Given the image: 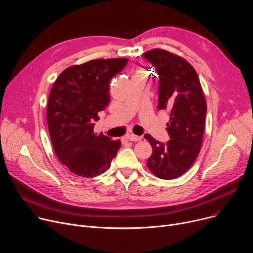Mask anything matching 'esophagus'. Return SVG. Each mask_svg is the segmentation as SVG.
I'll return each instance as SVG.
<instances>
[{"mask_svg":"<svg viewBox=\"0 0 253 253\" xmlns=\"http://www.w3.org/2000/svg\"><path fill=\"white\" fill-rule=\"evenodd\" d=\"M126 138L127 139V140H129V141H131V142H139V141H141V137L140 135H137V134H134V133H127L126 135Z\"/></svg>","mask_w":253,"mask_h":253,"instance_id":"34e87169","label":"esophagus"}]
</instances>
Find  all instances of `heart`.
I'll return each mask as SVG.
<instances>
[{
	"label": "heart",
	"mask_w": 253,
	"mask_h": 253,
	"mask_svg": "<svg viewBox=\"0 0 253 253\" xmlns=\"http://www.w3.org/2000/svg\"><path fill=\"white\" fill-rule=\"evenodd\" d=\"M138 75H145V72L143 70H137L134 73V76H138Z\"/></svg>",
	"instance_id": "1"
}]
</instances>
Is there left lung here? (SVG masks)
I'll return each instance as SVG.
<instances>
[{"label":"left lung","mask_w":253,"mask_h":253,"mask_svg":"<svg viewBox=\"0 0 253 253\" xmlns=\"http://www.w3.org/2000/svg\"><path fill=\"white\" fill-rule=\"evenodd\" d=\"M159 75L157 108L169 113L167 131L170 140L161 144L151 134L145 139L153 153L147 161L150 171L161 179L181 176L196 161L202 149L207 102L193 67L183 57L161 48L144 53Z\"/></svg>","instance_id":"1"}]
</instances>
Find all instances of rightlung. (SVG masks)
Instances as JSON below:
<instances>
[{"label":"right lung","mask_w":253,"mask_h":253,"mask_svg":"<svg viewBox=\"0 0 253 253\" xmlns=\"http://www.w3.org/2000/svg\"><path fill=\"white\" fill-rule=\"evenodd\" d=\"M127 59L92 60L63 71L47 101L46 120L56 157L75 176L94 177L105 172L122 146L102 132L94 121L110 101L109 82Z\"/></svg>","instance_id":"right-lung-1"}]
</instances>
